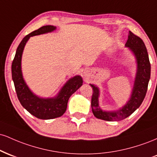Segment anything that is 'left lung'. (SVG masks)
Segmentation results:
<instances>
[{
    "label": "left lung",
    "mask_w": 157,
    "mask_h": 157,
    "mask_svg": "<svg viewBox=\"0 0 157 157\" xmlns=\"http://www.w3.org/2000/svg\"><path fill=\"white\" fill-rule=\"evenodd\" d=\"M125 46L130 48L134 53L137 63V71L130 100L120 110L116 111H104L99 106V89L94 85L90 84L94 91L91 97V109L94 115L100 120L106 121L124 120L140 107L146 94L151 77V63L145 45L140 37L129 31Z\"/></svg>",
    "instance_id": "obj_1"
}]
</instances>
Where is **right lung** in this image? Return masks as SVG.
<instances>
[{"instance_id":"obj_1","label":"right lung","mask_w":157,"mask_h":157,"mask_svg":"<svg viewBox=\"0 0 157 157\" xmlns=\"http://www.w3.org/2000/svg\"><path fill=\"white\" fill-rule=\"evenodd\" d=\"M55 29L56 26H44L27 35L19 44L12 64V80L20 102L31 114L41 120H50L62 116L66 111L69 97L82 85V77L77 75L66 82L57 97L40 98L30 91L23 80L21 71V57L28 40L32 36L48 33Z\"/></svg>"}]
</instances>
